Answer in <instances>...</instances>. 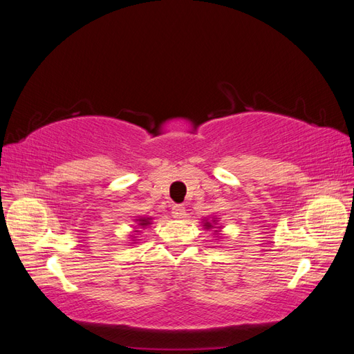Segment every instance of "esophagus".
I'll use <instances>...</instances> for the list:
<instances>
[{
  "label": "esophagus",
  "instance_id": "obj_1",
  "mask_svg": "<svg viewBox=\"0 0 354 354\" xmlns=\"http://www.w3.org/2000/svg\"><path fill=\"white\" fill-rule=\"evenodd\" d=\"M171 214H173L174 218H183L186 216V208L181 205V203H176V205H173Z\"/></svg>",
  "mask_w": 354,
  "mask_h": 354
}]
</instances>
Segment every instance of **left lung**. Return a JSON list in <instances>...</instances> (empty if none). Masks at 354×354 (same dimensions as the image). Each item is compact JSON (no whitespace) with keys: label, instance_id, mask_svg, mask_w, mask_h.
I'll use <instances>...</instances> for the list:
<instances>
[{"label":"left lung","instance_id":"1","mask_svg":"<svg viewBox=\"0 0 354 354\" xmlns=\"http://www.w3.org/2000/svg\"><path fill=\"white\" fill-rule=\"evenodd\" d=\"M214 223H217V220H212V221L205 220V223H203V227H205V229H212V227H214ZM216 232H217V230H216Z\"/></svg>","mask_w":354,"mask_h":354}]
</instances>
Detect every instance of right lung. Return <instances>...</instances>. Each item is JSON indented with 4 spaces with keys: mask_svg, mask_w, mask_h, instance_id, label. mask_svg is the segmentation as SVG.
Returning <instances> with one entry per match:
<instances>
[{
    "mask_svg": "<svg viewBox=\"0 0 354 354\" xmlns=\"http://www.w3.org/2000/svg\"><path fill=\"white\" fill-rule=\"evenodd\" d=\"M151 220H152V218H146V217H145V218H140V220H137V221H138V226H142V227L145 229L146 226H149V224H151ZM136 232H138V230H136Z\"/></svg>",
    "mask_w": 354,
    "mask_h": 354,
    "instance_id": "add662e5",
    "label": "right lung"
}]
</instances>
